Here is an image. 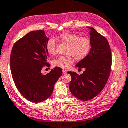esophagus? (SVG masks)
<instances>
[{"label":"esophagus","instance_id":"obj_1","mask_svg":"<svg viewBox=\"0 0 128 128\" xmlns=\"http://www.w3.org/2000/svg\"><path fill=\"white\" fill-rule=\"evenodd\" d=\"M63 73H64V74H67V71L64 70H63Z\"/></svg>","mask_w":128,"mask_h":128}]
</instances>
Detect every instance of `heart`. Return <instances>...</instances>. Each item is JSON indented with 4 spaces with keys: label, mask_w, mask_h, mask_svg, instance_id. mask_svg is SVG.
<instances>
[{
    "label": "heart",
    "mask_w": 128,
    "mask_h": 128,
    "mask_svg": "<svg viewBox=\"0 0 128 128\" xmlns=\"http://www.w3.org/2000/svg\"><path fill=\"white\" fill-rule=\"evenodd\" d=\"M59 42L68 45L66 56H60L53 60L54 66L62 69H67L73 64L74 59L81 60L88 55L91 48V41L86 36H80L71 32H63L57 37ZM57 42L54 38H50L46 44V49L49 54L54 56L56 53Z\"/></svg>",
    "instance_id": "b5f03b06"
}]
</instances>
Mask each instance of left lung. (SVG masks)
I'll use <instances>...</instances> for the list:
<instances>
[{"label":"left lung","instance_id":"1","mask_svg":"<svg viewBox=\"0 0 128 128\" xmlns=\"http://www.w3.org/2000/svg\"><path fill=\"white\" fill-rule=\"evenodd\" d=\"M90 30L91 48L88 55L76 66L85 68L82 74L68 72L72 79L69 86L71 93L80 100L87 101L96 97L104 89L111 72L112 55L107 40L94 28Z\"/></svg>","mask_w":128,"mask_h":128}]
</instances>
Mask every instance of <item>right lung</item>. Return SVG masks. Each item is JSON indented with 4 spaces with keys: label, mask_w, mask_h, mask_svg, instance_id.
Instances as JSON below:
<instances>
[{
    "label": "right lung",
    "mask_w": 128,
    "mask_h": 128,
    "mask_svg": "<svg viewBox=\"0 0 128 128\" xmlns=\"http://www.w3.org/2000/svg\"><path fill=\"white\" fill-rule=\"evenodd\" d=\"M49 38L42 30L28 32L13 47L10 64L13 81L17 88L29 101L40 103L52 95L54 84L62 75V68L56 67L43 75L41 71L49 53L46 44Z\"/></svg>",
    "instance_id": "right-lung-1"
}]
</instances>
